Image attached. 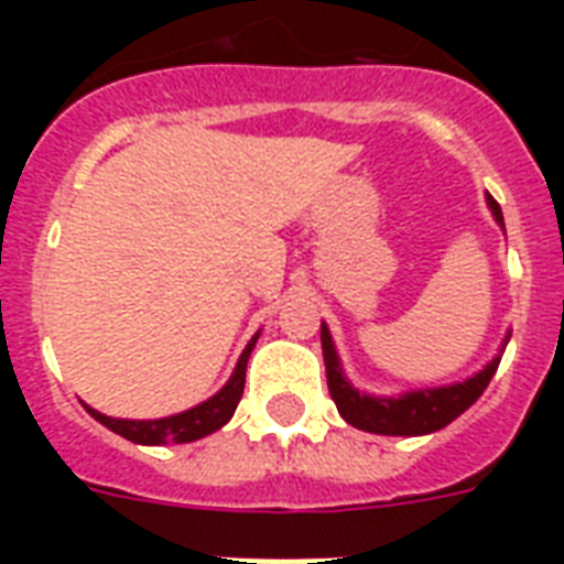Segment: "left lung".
<instances>
[{"label": "left lung", "instance_id": "obj_1", "mask_svg": "<svg viewBox=\"0 0 564 564\" xmlns=\"http://www.w3.org/2000/svg\"><path fill=\"white\" fill-rule=\"evenodd\" d=\"M489 207L495 219L503 225V213L500 204L489 195ZM322 354H325L327 369V389L334 398L336 410L351 427L380 433V436H424V433H436L447 427L456 415H463L489 386L491 375L498 371L500 357L486 366L480 375L468 377L465 383L442 386V389H421V392H406L398 398H369L351 389V383L343 377L339 369V357H336L334 339L322 325Z\"/></svg>", "mask_w": 564, "mask_h": 564}]
</instances>
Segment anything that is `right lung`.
I'll return each mask as SVG.
<instances>
[{"instance_id":"add662e5","label":"right lung","mask_w":564,"mask_h":564,"mask_svg":"<svg viewBox=\"0 0 564 564\" xmlns=\"http://www.w3.org/2000/svg\"><path fill=\"white\" fill-rule=\"evenodd\" d=\"M257 336L246 345V351L239 357L237 369L230 375V380L221 386V392H216L210 401L198 403L193 410L178 412V415H170V419H158V421H126V419H110V415H101V412L90 410L93 419L105 424L108 430L119 433L128 442H137V445H181V442H195V438L210 436L213 430L225 427L237 410L239 398H242V389H246V366L248 357H251V348H254Z\"/></svg>"}]
</instances>
